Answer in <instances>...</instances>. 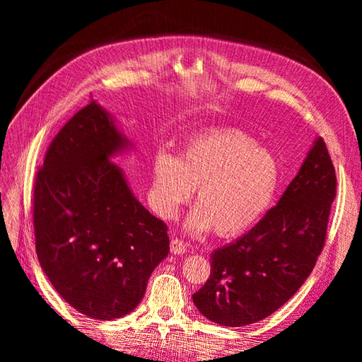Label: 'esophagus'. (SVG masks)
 <instances>
[{
    "instance_id": "34e87169",
    "label": "esophagus",
    "mask_w": 362,
    "mask_h": 362,
    "mask_svg": "<svg viewBox=\"0 0 362 362\" xmlns=\"http://www.w3.org/2000/svg\"><path fill=\"white\" fill-rule=\"evenodd\" d=\"M170 252L175 255H182L187 252V245H185L180 238H172L170 240Z\"/></svg>"
}]
</instances>
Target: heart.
<instances>
[{
  "mask_svg": "<svg viewBox=\"0 0 362 362\" xmlns=\"http://www.w3.org/2000/svg\"><path fill=\"white\" fill-rule=\"evenodd\" d=\"M279 182L276 158L238 129L192 140L180 160L160 152L152 166L151 199L163 218H173L198 189L189 228L234 237L254 226L273 201Z\"/></svg>",
  "mask_w": 362,
  "mask_h": 362,
  "instance_id": "b5f03b06",
  "label": "heart"
}]
</instances>
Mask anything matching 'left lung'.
Listing matches in <instances>:
<instances>
[{
  "mask_svg": "<svg viewBox=\"0 0 362 362\" xmlns=\"http://www.w3.org/2000/svg\"><path fill=\"white\" fill-rule=\"evenodd\" d=\"M337 177L325 140H315L275 206L234 243L211 254V273L193 302L223 326L257 323L291 299L327 237Z\"/></svg>",
  "mask_w": 362,
  "mask_h": 362,
  "instance_id": "8db88e82",
  "label": "left lung"
}]
</instances>
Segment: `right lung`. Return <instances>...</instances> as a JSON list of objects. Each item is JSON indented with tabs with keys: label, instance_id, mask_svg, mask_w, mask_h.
Returning a JSON list of instances; mask_svg holds the SVG:
<instances>
[{
	"label": "right lung",
	"instance_id": "obj_1",
	"mask_svg": "<svg viewBox=\"0 0 362 362\" xmlns=\"http://www.w3.org/2000/svg\"><path fill=\"white\" fill-rule=\"evenodd\" d=\"M125 146L92 100L52 139L33 187L40 266L64 300L98 320L133 311L169 254L168 225L108 160Z\"/></svg>",
	"mask_w": 362,
	"mask_h": 362
}]
</instances>
